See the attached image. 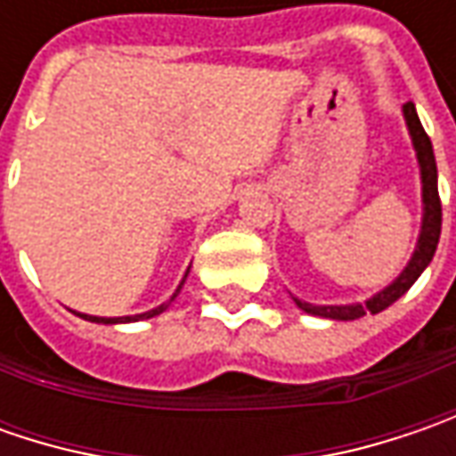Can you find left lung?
I'll list each match as a JSON object with an SVG mask.
<instances>
[{
	"label": "left lung",
	"mask_w": 456,
	"mask_h": 456,
	"mask_svg": "<svg viewBox=\"0 0 456 456\" xmlns=\"http://www.w3.org/2000/svg\"><path fill=\"white\" fill-rule=\"evenodd\" d=\"M403 116H406V124H409V132H411L416 157H419V165H421V183H424V225H421L419 246L413 251L411 261H409V266L403 269V273L395 279L391 287L378 291L376 297L368 299L365 305L314 306L297 299L299 309H305L306 314H317V317H327V320H358L365 312L378 314V312H383L386 306H391L395 299H401L406 291L411 289L413 281L421 276V272L429 266V261L434 258L436 243H439V233H442V200H439V187H436V159H434L429 134L424 132L413 103L403 106Z\"/></svg>",
	"instance_id": "8db88e82"
}]
</instances>
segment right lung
Returning a JSON list of instances; mask_svg holds the SVG:
<instances>
[{
	"label": "right lung",
	"instance_id": "add662e5",
	"mask_svg": "<svg viewBox=\"0 0 456 456\" xmlns=\"http://www.w3.org/2000/svg\"><path fill=\"white\" fill-rule=\"evenodd\" d=\"M187 276V273H184ZM183 284H184V279H183ZM183 284L177 287V291L169 297V302H165V305H159L157 309H151V312H144V314H134V317H91V314H78V317H83V320H88V322H103V324H118V322H136V320H150V317H154V314H159V312H165L167 306L172 305L175 302V297L180 294V289H183Z\"/></svg>",
	"mask_w": 456,
	"mask_h": 456
}]
</instances>
